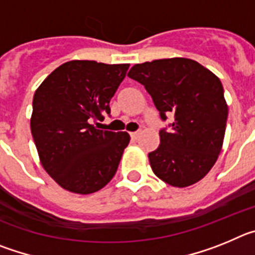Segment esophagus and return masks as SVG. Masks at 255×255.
Returning <instances> with one entry per match:
<instances>
[{
  "mask_svg": "<svg viewBox=\"0 0 255 255\" xmlns=\"http://www.w3.org/2000/svg\"><path fill=\"white\" fill-rule=\"evenodd\" d=\"M139 135H140V131H132V132H130V136H131L132 139H136L139 136Z\"/></svg>",
  "mask_w": 255,
  "mask_h": 255,
  "instance_id": "1",
  "label": "esophagus"
}]
</instances>
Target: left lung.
Returning <instances> with one entry per match:
<instances>
[{
    "label": "left lung",
    "instance_id": "left-lung-1",
    "mask_svg": "<svg viewBox=\"0 0 255 255\" xmlns=\"http://www.w3.org/2000/svg\"><path fill=\"white\" fill-rule=\"evenodd\" d=\"M128 76L144 85L162 121L158 148L148 154L155 176L185 188L203 179L218 158L229 110L215 74L189 58L136 64Z\"/></svg>",
    "mask_w": 255,
    "mask_h": 255
}]
</instances>
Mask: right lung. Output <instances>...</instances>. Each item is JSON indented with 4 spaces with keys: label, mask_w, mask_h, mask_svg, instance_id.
<instances>
[{
    "label": "right lung",
    "mask_w": 255,
    "mask_h": 255,
    "mask_svg": "<svg viewBox=\"0 0 255 255\" xmlns=\"http://www.w3.org/2000/svg\"><path fill=\"white\" fill-rule=\"evenodd\" d=\"M129 64L69 61L35 91L30 129L40 162L58 185L76 194L100 190L115 176L128 132L100 130Z\"/></svg>",
    "instance_id": "add662e5"
}]
</instances>
